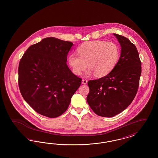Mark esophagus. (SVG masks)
<instances>
[{
	"instance_id": "esophagus-1",
	"label": "esophagus",
	"mask_w": 158,
	"mask_h": 158,
	"mask_svg": "<svg viewBox=\"0 0 158 158\" xmlns=\"http://www.w3.org/2000/svg\"><path fill=\"white\" fill-rule=\"evenodd\" d=\"M88 82V81L87 80H86V79H82V83L83 84V85H85V84H86Z\"/></svg>"
}]
</instances>
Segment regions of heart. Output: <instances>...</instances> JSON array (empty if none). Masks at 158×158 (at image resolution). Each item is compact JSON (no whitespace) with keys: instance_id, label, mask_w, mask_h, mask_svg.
I'll return each mask as SVG.
<instances>
[{"instance_id":"b5f03b06","label":"heart","mask_w":158,"mask_h":158,"mask_svg":"<svg viewBox=\"0 0 158 158\" xmlns=\"http://www.w3.org/2000/svg\"><path fill=\"white\" fill-rule=\"evenodd\" d=\"M77 52L79 56L72 53L68 57L72 72L81 75L88 65L89 69L86 75L94 73L97 77L108 75L116 65L120 54L117 44L102 40L87 42L79 47Z\"/></svg>"}]
</instances>
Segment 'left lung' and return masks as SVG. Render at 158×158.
<instances>
[{
	"label": "left lung",
	"instance_id": "1",
	"mask_svg": "<svg viewBox=\"0 0 158 158\" xmlns=\"http://www.w3.org/2000/svg\"><path fill=\"white\" fill-rule=\"evenodd\" d=\"M121 45L120 57L110 73L88 82L87 102L99 116L112 117L130 105L138 90L141 61L135 44L128 38L114 34Z\"/></svg>",
	"mask_w": 158,
	"mask_h": 158
}]
</instances>
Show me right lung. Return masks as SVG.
<instances>
[{
    "instance_id": "obj_1",
    "label": "right lung",
    "mask_w": 158,
    "mask_h": 158,
    "mask_svg": "<svg viewBox=\"0 0 158 158\" xmlns=\"http://www.w3.org/2000/svg\"><path fill=\"white\" fill-rule=\"evenodd\" d=\"M73 44L54 37L43 39L23 54L18 68V84L25 101L49 118L61 115L81 84L66 64Z\"/></svg>"
}]
</instances>
